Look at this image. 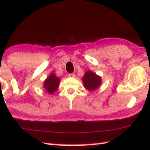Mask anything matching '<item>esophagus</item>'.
Returning a JSON list of instances; mask_svg holds the SVG:
<instances>
[{
  "instance_id": "esophagus-1",
  "label": "esophagus",
  "mask_w": 150,
  "mask_h": 150,
  "mask_svg": "<svg viewBox=\"0 0 150 150\" xmlns=\"http://www.w3.org/2000/svg\"><path fill=\"white\" fill-rule=\"evenodd\" d=\"M68 76H69V77H75V75L74 74V73H69V74L68 75Z\"/></svg>"
}]
</instances>
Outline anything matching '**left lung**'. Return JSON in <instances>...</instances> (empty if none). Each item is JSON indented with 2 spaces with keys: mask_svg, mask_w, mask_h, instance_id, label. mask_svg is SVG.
Wrapping results in <instances>:
<instances>
[{
  "mask_svg": "<svg viewBox=\"0 0 150 150\" xmlns=\"http://www.w3.org/2000/svg\"><path fill=\"white\" fill-rule=\"evenodd\" d=\"M83 82L84 87L89 91H94L100 86L102 83L101 77L93 72L87 71L83 77Z\"/></svg>",
  "mask_w": 150,
  "mask_h": 150,
  "instance_id": "left-lung-1",
  "label": "left lung"
}]
</instances>
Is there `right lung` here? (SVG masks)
<instances>
[{
    "mask_svg": "<svg viewBox=\"0 0 150 150\" xmlns=\"http://www.w3.org/2000/svg\"><path fill=\"white\" fill-rule=\"evenodd\" d=\"M59 79L54 74H52L45 80L44 87L49 94H52L56 92L58 88Z\"/></svg>",
    "mask_w": 150,
    "mask_h": 150,
    "instance_id": "1",
    "label": "right lung"
}]
</instances>
